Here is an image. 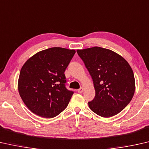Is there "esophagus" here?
<instances>
[{"label":"esophagus","mask_w":149,"mask_h":149,"mask_svg":"<svg viewBox=\"0 0 149 149\" xmlns=\"http://www.w3.org/2000/svg\"><path fill=\"white\" fill-rule=\"evenodd\" d=\"M84 91V89H83V88H79V89H78L77 90V92H79V93H82V92Z\"/></svg>","instance_id":"34e87169"}]
</instances>
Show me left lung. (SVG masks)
<instances>
[{
  "instance_id": "left-lung-1",
  "label": "left lung",
  "mask_w": 149,
  "mask_h": 149,
  "mask_svg": "<svg viewBox=\"0 0 149 149\" xmlns=\"http://www.w3.org/2000/svg\"><path fill=\"white\" fill-rule=\"evenodd\" d=\"M93 80L96 92L90 109L103 118L121 112L132 100L135 91L133 70L121 55L100 47L78 49Z\"/></svg>"
}]
</instances>
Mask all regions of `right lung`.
I'll list each match as a JSON object with an SVG mask.
<instances>
[{
  "instance_id": "add662e5",
  "label": "right lung",
  "mask_w": 149,
  "mask_h": 149,
  "mask_svg": "<svg viewBox=\"0 0 149 149\" xmlns=\"http://www.w3.org/2000/svg\"><path fill=\"white\" fill-rule=\"evenodd\" d=\"M75 52L62 47L49 48L24 63L19 75L18 92L33 113L52 118L67 108L73 92L66 88L65 71Z\"/></svg>"
}]
</instances>
